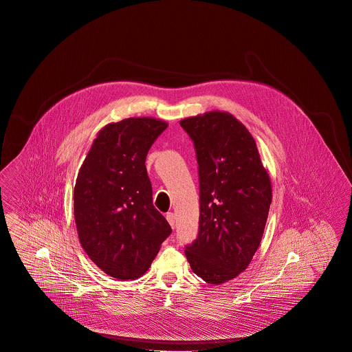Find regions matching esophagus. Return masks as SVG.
<instances>
[{
    "mask_svg": "<svg viewBox=\"0 0 352 352\" xmlns=\"http://www.w3.org/2000/svg\"><path fill=\"white\" fill-rule=\"evenodd\" d=\"M166 219H168V222L171 226V228H174V226H175V215L173 213L166 214Z\"/></svg>",
    "mask_w": 352,
    "mask_h": 352,
    "instance_id": "1",
    "label": "esophagus"
}]
</instances>
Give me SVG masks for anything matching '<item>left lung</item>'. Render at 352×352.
<instances>
[{
  "instance_id": "left-lung-1",
  "label": "left lung",
  "mask_w": 352,
  "mask_h": 352,
  "mask_svg": "<svg viewBox=\"0 0 352 352\" xmlns=\"http://www.w3.org/2000/svg\"><path fill=\"white\" fill-rule=\"evenodd\" d=\"M196 149L200 182L199 234L186 246L192 271L219 285L252 262L272 200L270 175L249 130L228 112L182 120Z\"/></svg>"
}]
</instances>
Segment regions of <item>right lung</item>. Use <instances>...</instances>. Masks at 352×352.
I'll return each mask as SVG.
<instances>
[{
    "mask_svg": "<svg viewBox=\"0 0 352 352\" xmlns=\"http://www.w3.org/2000/svg\"><path fill=\"white\" fill-rule=\"evenodd\" d=\"M168 128L152 118H125L100 129L81 165L74 192L80 243L118 280L142 276L157 256L170 224L152 203L146 169L151 146Z\"/></svg>",
    "mask_w": 352,
    "mask_h": 352,
    "instance_id": "right-lung-1",
    "label": "right lung"
}]
</instances>
